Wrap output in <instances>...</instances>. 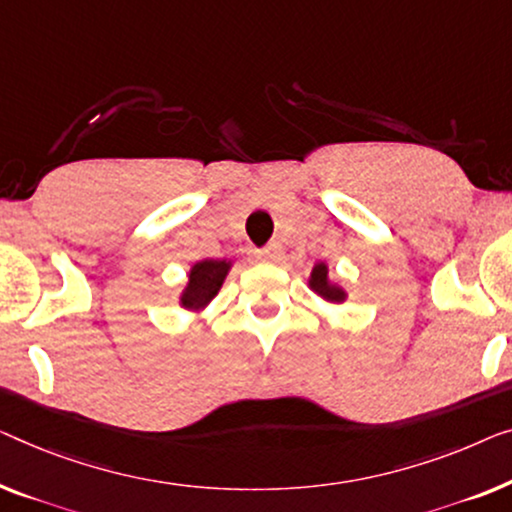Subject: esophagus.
<instances>
[{"label": "esophagus", "instance_id": "esophagus-1", "mask_svg": "<svg viewBox=\"0 0 512 512\" xmlns=\"http://www.w3.org/2000/svg\"><path fill=\"white\" fill-rule=\"evenodd\" d=\"M281 256H284V249H281V244H270V247H265L258 251V258L265 263H279Z\"/></svg>", "mask_w": 512, "mask_h": 512}]
</instances>
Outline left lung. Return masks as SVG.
I'll use <instances>...</instances> for the list:
<instances>
[{"label":"left lung","instance_id":"left-lung-1","mask_svg":"<svg viewBox=\"0 0 512 512\" xmlns=\"http://www.w3.org/2000/svg\"><path fill=\"white\" fill-rule=\"evenodd\" d=\"M307 286L314 291L323 302H330V305H342L348 300V291L330 277V268L325 261H318L314 268H311L307 277Z\"/></svg>","mask_w":512,"mask_h":512}]
</instances>
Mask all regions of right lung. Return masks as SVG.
<instances>
[{"label": "right lung", "mask_w": 512, "mask_h": 512, "mask_svg": "<svg viewBox=\"0 0 512 512\" xmlns=\"http://www.w3.org/2000/svg\"><path fill=\"white\" fill-rule=\"evenodd\" d=\"M233 268V258H205V261H196L189 268L187 284L180 291L177 305L184 311L201 318L210 302L217 298L221 286Z\"/></svg>", "instance_id": "right-lung-1"}]
</instances>
